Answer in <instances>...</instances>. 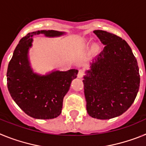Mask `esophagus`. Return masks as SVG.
Masks as SVG:
<instances>
[{
	"mask_svg": "<svg viewBox=\"0 0 146 146\" xmlns=\"http://www.w3.org/2000/svg\"><path fill=\"white\" fill-rule=\"evenodd\" d=\"M83 75H84V72L82 70H79L78 74H77V77H78V78H82V77H83Z\"/></svg>",
	"mask_w": 146,
	"mask_h": 146,
	"instance_id": "1",
	"label": "esophagus"
}]
</instances>
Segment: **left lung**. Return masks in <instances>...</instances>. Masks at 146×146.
Returning <instances> with one entry per match:
<instances>
[{
    "label": "left lung",
    "instance_id": "1",
    "mask_svg": "<svg viewBox=\"0 0 146 146\" xmlns=\"http://www.w3.org/2000/svg\"><path fill=\"white\" fill-rule=\"evenodd\" d=\"M94 33L104 47L83 77L86 109L92 118L110 119L125 113L135 101L139 68L125 40L102 30Z\"/></svg>",
    "mask_w": 146,
    "mask_h": 146
}]
</instances>
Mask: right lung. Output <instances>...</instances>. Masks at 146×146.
I'll return each mask as SVG.
<instances>
[{
    "label": "right lung",
    "instance_id": "1",
    "mask_svg": "<svg viewBox=\"0 0 146 146\" xmlns=\"http://www.w3.org/2000/svg\"><path fill=\"white\" fill-rule=\"evenodd\" d=\"M64 33L53 30L28 33L20 39L8 66L7 86L11 96L21 110L32 118H57L61 113L64 97L78 73L77 69L53 71L45 75L34 73L28 59L33 37L39 34L56 37Z\"/></svg>",
    "mask_w": 146,
    "mask_h": 146
}]
</instances>
